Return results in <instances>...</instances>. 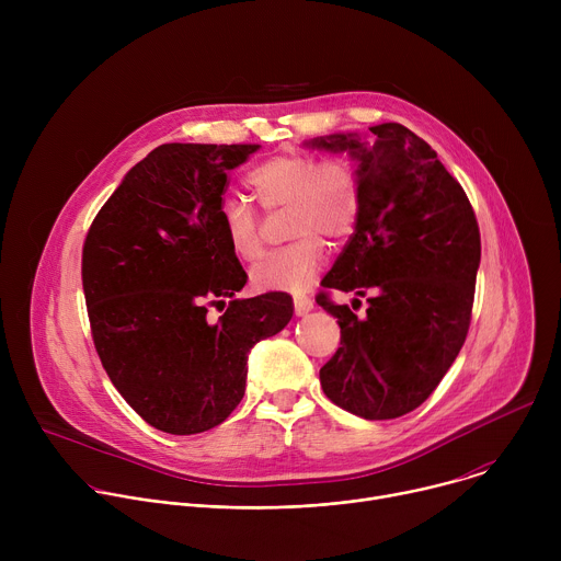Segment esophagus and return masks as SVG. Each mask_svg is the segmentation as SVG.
<instances>
[{"label":"esophagus","mask_w":561,"mask_h":561,"mask_svg":"<svg viewBox=\"0 0 561 561\" xmlns=\"http://www.w3.org/2000/svg\"><path fill=\"white\" fill-rule=\"evenodd\" d=\"M293 306H295V314H306L308 310H312V301L308 297H295Z\"/></svg>","instance_id":"obj_1"}]
</instances>
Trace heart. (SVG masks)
<instances>
[{
	"instance_id": "1",
	"label": "heart",
	"mask_w": 561,
	"mask_h": 561,
	"mask_svg": "<svg viewBox=\"0 0 561 561\" xmlns=\"http://www.w3.org/2000/svg\"><path fill=\"white\" fill-rule=\"evenodd\" d=\"M247 186L266 213L284 215V232L293 242L266 255L253 268L260 290H304L324 264L327 244H342L362 215V184L355 169L340 157L319 159L288 152L266 159L247 175ZM219 224L234 257L255 262L264 251V224L244 199L228 197L219 206Z\"/></svg>"
}]
</instances>
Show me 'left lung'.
Here are the masks:
<instances>
[{
  "label": "left lung",
  "mask_w": 561,
  "mask_h": 561,
  "mask_svg": "<svg viewBox=\"0 0 561 561\" xmlns=\"http://www.w3.org/2000/svg\"><path fill=\"white\" fill-rule=\"evenodd\" d=\"M370 133L373 146L355 135L312 141L351 150L362 184L357 228L322 286L369 301L359 320L328 290L314 297L342 333L319 381L340 409L394 420L426 402L466 342L482 239L463 188L422 137L392 122Z\"/></svg>",
  "instance_id": "left-lung-1"
}]
</instances>
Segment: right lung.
Segmentation results:
<instances>
[{"mask_svg": "<svg viewBox=\"0 0 561 561\" xmlns=\"http://www.w3.org/2000/svg\"><path fill=\"white\" fill-rule=\"evenodd\" d=\"M260 144H164L95 215L82 284L95 351L128 407L157 431L195 435L242 402L249 351L293 317L286 293L234 299L247 273L219 224L228 171ZM231 301L227 307L225 299ZM226 306L217 323L207 306Z\"/></svg>", "mask_w": 561, "mask_h": 561, "instance_id": "add662e5", "label": "right lung"}]
</instances>
